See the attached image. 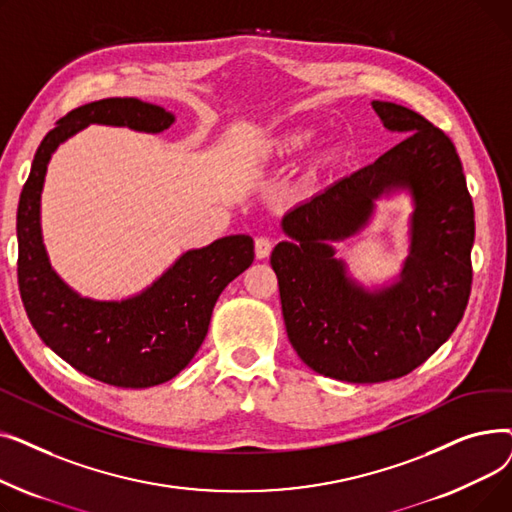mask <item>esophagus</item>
I'll return each mask as SVG.
<instances>
[{
	"label": "esophagus",
	"mask_w": 512,
	"mask_h": 512,
	"mask_svg": "<svg viewBox=\"0 0 512 512\" xmlns=\"http://www.w3.org/2000/svg\"><path fill=\"white\" fill-rule=\"evenodd\" d=\"M272 249H274V240L272 238H267V236H257L255 238V255H257V259H265L267 255L272 253Z\"/></svg>",
	"instance_id": "1"
}]
</instances>
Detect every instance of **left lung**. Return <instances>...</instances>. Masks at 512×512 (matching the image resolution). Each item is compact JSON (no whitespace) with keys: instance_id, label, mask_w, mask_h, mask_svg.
<instances>
[{"instance_id":"1","label":"left lung","mask_w":512,"mask_h":512,"mask_svg":"<svg viewBox=\"0 0 512 512\" xmlns=\"http://www.w3.org/2000/svg\"><path fill=\"white\" fill-rule=\"evenodd\" d=\"M371 107L407 139L290 209V240L270 259L292 348L313 371L353 384L402 378L432 357L459 326L473 282V201L448 134L409 107ZM392 185L416 197L414 249L398 285L367 293L345 278L327 242L354 233Z\"/></svg>"}]
</instances>
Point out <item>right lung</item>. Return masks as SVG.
<instances>
[{
	"mask_svg": "<svg viewBox=\"0 0 512 512\" xmlns=\"http://www.w3.org/2000/svg\"><path fill=\"white\" fill-rule=\"evenodd\" d=\"M174 122L164 107L134 97L80 105L41 141L26 178L18 215V288L33 328L53 353L89 378L118 388H149L178 375L205 340L215 301L253 263V238L234 234L184 253L139 297L91 301L78 297L47 261L39 205L56 147L89 124L161 132Z\"/></svg>",
	"mask_w": 512,
	"mask_h": 512,
	"instance_id": "add662e5",
	"label": "right lung"
}]
</instances>
